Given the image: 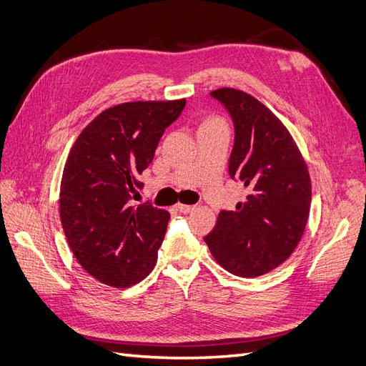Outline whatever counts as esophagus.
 Here are the masks:
<instances>
[{"label": "esophagus", "instance_id": "obj_1", "mask_svg": "<svg viewBox=\"0 0 366 366\" xmlns=\"http://www.w3.org/2000/svg\"><path fill=\"white\" fill-rule=\"evenodd\" d=\"M175 209L179 210L180 214H189V212H192V210L195 209V206H189V204H182V203H179L175 206Z\"/></svg>", "mask_w": 366, "mask_h": 366}]
</instances>
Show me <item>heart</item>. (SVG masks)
<instances>
[{
	"label": "heart",
	"instance_id": "obj_1",
	"mask_svg": "<svg viewBox=\"0 0 366 366\" xmlns=\"http://www.w3.org/2000/svg\"><path fill=\"white\" fill-rule=\"evenodd\" d=\"M218 122H221L218 117H209L203 122L202 127H206V125H214V124H218Z\"/></svg>",
	"mask_w": 366,
	"mask_h": 366
}]
</instances>
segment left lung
Segmentation results:
<instances>
[{"instance_id":"left-lung-1","label":"left lung","mask_w":366,"mask_h":366,"mask_svg":"<svg viewBox=\"0 0 366 366\" xmlns=\"http://www.w3.org/2000/svg\"><path fill=\"white\" fill-rule=\"evenodd\" d=\"M210 96L234 120L229 174L244 184L247 197L235 210H221L204 241L221 267L257 278L281 265L301 241L312 182L289 129L258 99L227 86Z\"/></svg>"}]
</instances>
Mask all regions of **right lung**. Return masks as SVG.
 <instances>
[{"label": "right lung", "mask_w": 366, "mask_h": 366, "mask_svg": "<svg viewBox=\"0 0 366 366\" xmlns=\"http://www.w3.org/2000/svg\"><path fill=\"white\" fill-rule=\"evenodd\" d=\"M184 105L186 99L114 105L82 129L69 154L59 194L62 229L77 262L102 284L127 289L157 262L171 215L129 200Z\"/></svg>", "instance_id": "1"}]
</instances>
